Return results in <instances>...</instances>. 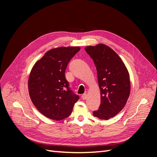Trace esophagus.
Wrapping results in <instances>:
<instances>
[{
	"mask_svg": "<svg viewBox=\"0 0 157 157\" xmlns=\"http://www.w3.org/2000/svg\"><path fill=\"white\" fill-rule=\"evenodd\" d=\"M88 98V95L86 94H84L83 95H82V99H86Z\"/></svg>",
	"mask_w": 157,
	"mask_h": 157,
	"instance_id": "34e87169",
	"label": "esophagus"
}]
</instances>
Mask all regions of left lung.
Here are the masks:
<instances>
[{"mask_svg":"<svg viewBox=\"0 0 157 157\" xmlns=\"http://www.w3.org/2000/svg\"><path fill=\"white\" fill-rule=\"evenodd\" d=\"M96 67L101 103L93 115L107 121L116 116L126 104L130 93V75L122 59L103 44L85 47Z\"/></svg>","mask_w":157,"mask_h":157,"instance_id":"obj_1","label":"left lung"}]
</instances>
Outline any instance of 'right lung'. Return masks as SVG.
I'll return each mask as SVG.
<instances>
[{
    "label": "right lung",
    "mask_w": 157,
    "mask_h": 157,
    "mask_svg": "<svg viewBox=\"0 0 157 157\" xmlns=\"http://www.w3.org/2000/svg\"><path fill=\"white\" fill-rule=\"evenodd\" d=\"M78 46L59 47L46 52L33 65L28 80V90L33 105L50 119L68 117L78 96L69 88L65 71Z\"/></svg>",
    "instance_id": "obj_1"
}]
</instances>
